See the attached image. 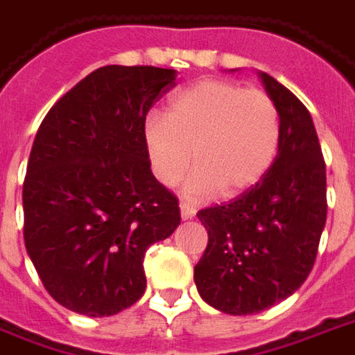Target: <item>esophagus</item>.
<instances>
[{
  "label": "esophagus",
  "mask_w": 355,
  "mask_h": 355,
  "mask_svg": "<svg viewBox=\"0 0 355 355\" xmlns=\"http://www.w3.org/2000/svg\"><path fill=\"white\" fill-rule=\"evenodd\" d=\"M193 216H196V209L190 207V205L180 203V218H182V220H191Z\"/></svg>",
  "instance_id": "obj_1"
}]
</instances>
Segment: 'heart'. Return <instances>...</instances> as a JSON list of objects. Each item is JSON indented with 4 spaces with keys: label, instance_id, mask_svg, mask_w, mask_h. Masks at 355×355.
<instances>
[{
    "label": "heart",
    "instance_id": "obj_1",
    "mask_svg": "<svg viewBox=\"0 0 355 355\" xmlns=\"http://www.w3.org/2000/svg\"><path fill=\"white\" fill-rule=\"evenodd\" d=\"M282 124L263 90L225 80H201L171 97L165 116L148 114L143 144L159 184L175 186L191 159L184 186L193 199L216 191L233 198L256 186L277 159Z\"/></svg>",
    "mask_w": 355,
    "mask_h": 355
}]
</instances>
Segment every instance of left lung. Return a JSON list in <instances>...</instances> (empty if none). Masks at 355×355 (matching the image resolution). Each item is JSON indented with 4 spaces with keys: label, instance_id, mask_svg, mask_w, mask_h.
<instances>
[{
    "label": "left lung",
    "instance_id": "8db88e82",
    "mask_svg": "<svg viewBox=\"0 0 355 355\" xmlns=\"http://www.w3.org/2000/svg\"><path fill=\"white\" fill-rule=\"evenodd\" d=\"M265 92L280 112L277 159L258 184L225 205L198 212L209 233L193 280L205 303L244 316L299 290L325 227V164L311 112L263 71Z\"/></svg>",
    "mask_w": 355,
    "mask_h": 355
}]
</instances>
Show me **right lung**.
<instances>
[{
  "label": "right lung",
  "instance_id": "right-lung-1",
  "mask_svg": "<svg viewBox=\"0 0 355 355\" xmlns=\"http://www.w3.org/2000/svg\"><path fill=\"white\" fill-rule=\"evenodd\" d=\"M177 71L105 65L44 116L24 180V243L41 282L69 311L112 316L143 297L144 252L180 224L152 175L143 122Z\"/></svg>",
  "mask_w": 355,
  "mask_h": 355
}]
</instances>
